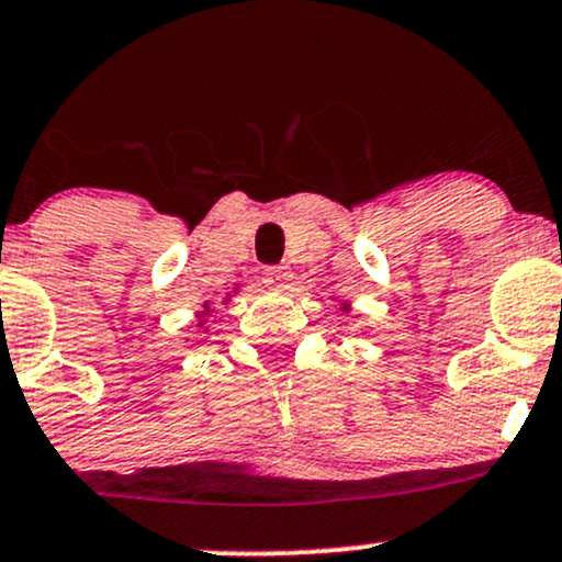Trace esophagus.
<instances>
[{"mask_svg": "<svg viewBox=\"0 0 562 562\" xmlns=\"http://www.w3.org/2000/svg\"><path fill=\"white\" fill-rule=\"evenodd\" d=\"M292 270L289 268H268L262 273V283L268 289H276V292H283V289H289V283H292Z\"/></svg>", "mask_w": 562, "mask_h": 562, "instance_id": "1", "label": "esophagus"}]
</instances>
